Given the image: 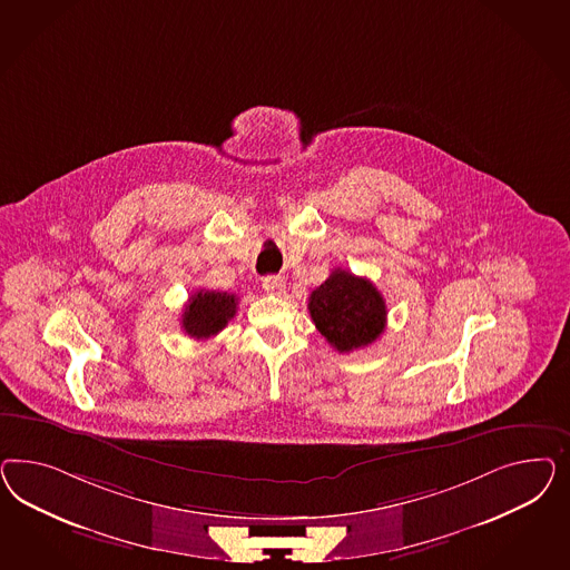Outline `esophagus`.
<instances>
[{"instance_id": "obj_1", "label": "esophagus", "mask_w": 570, "mask_h": 570, "mask_svg": "<svg viewBox=\"0 0 570 570\" xmlns=\"http://www.w3.org/2000/svg\"><path fill=\"white\" fill-rule=\"evenodd\" d=\"M263 288L269 294L284 293V279L279 276H265L263 277Z\"/></svg>"}]
</instances>
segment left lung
Returning a JSON list of instances; mask_svg holds the SVG:
<instances>
[{
    "label": "left lung",
    "mask_w": 570,
    "mask_h": 570,
    "mask_svg": "<svg viewBox=\"0 0 570 570\" xmlns=\"http://www.w3.org/2000/svg\"><path fill=\"white\" fill-rule=\"evenodd\" d=\"M315 328L338 353L372 345L386 326V305L379 288L346 269H334L309 296Z\"/></svg>",
    "instance_id": "left-lung-1"
}]
</instances>
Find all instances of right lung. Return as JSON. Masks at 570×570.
<instances>
[{"label":"right lung","mask_w":570,"mask_h":570,"mask_svg":"<svg viewBox=\"0 0 570 570\" xmlns=\"http://www.w3.org/2000/svg\"><path fill=\"white\" fill-rule=\"evenodd\" d=\"M238 311V296L217 291H198L190 296L181 315V328L191 338H208L227 326Z\"/></svg>","instance_id":"add662e5"}]
</instances>
